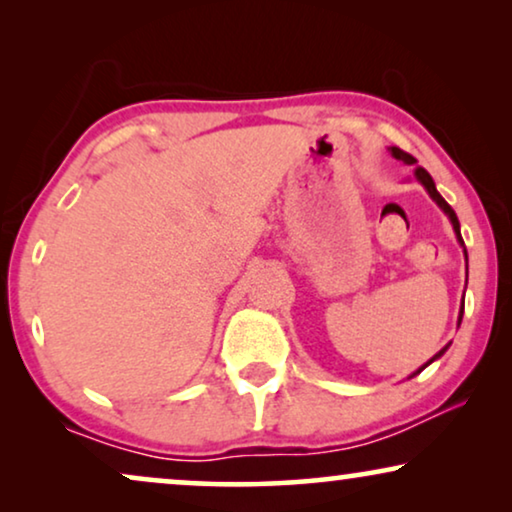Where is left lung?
I'll return each instance as SVG.
<instances>
[{"label":"left lung","instance_id":"obj_1","mask_svg":"<svg viewBox=\"0 0 512 512\" xmlns=\"http://www.w3.org/2000/svg\"><path fill=\"white\" fill-rule=\"evenodd\" d=\"M391 156H394L396 160H403V163L405 165H415L417 163V160L415 158H412L410 156V153H405V151H401V149H398V146H391ZM415 177L419 179V184H422L424 188H426V191H429V195H431V198H433V202H436V205L440 207V209H443V212L447 214V216H450V221H452V228H454V233H457V240H459V244H461V247H464V240H461V230H459V219H457V214H454V209L450 207V205H447V202H445V198H443V195H440L438 191H436V184H433V179H431V174L429 172H426L424 170V167H417V170H415ZM466 251V249H464ZM466 261H468V258H466ZM461 317H464V303H461V312H459V324H461ZM445 349L447 347H443V349H440V352L436 354V356H433V359L429 361V363H433V361H436L438 359V356H443L445 354ZM429 363H426V366H429ZM426 366H422V368H419L417 370V373H412L410 377H415V375H419V373H422V370L426 368Z\"/></svg>","mask_w":512,"mask_h":512}]
</instances>
